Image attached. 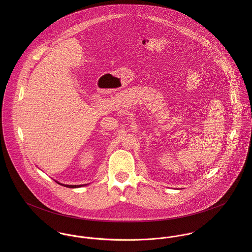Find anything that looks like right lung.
<instances>
[{
  "label": "right lung",
  "mask_w": 252,
  "mask_h": 252,
  "mask_svg": "<svg viewBox=\"0 0 252 252\" xmlns=\"http://www.w3.org/2000/svg\"><path fill=\"white\" fill-rule=\"evenodd\" d=\"M58 184L60 185H63L65 187H68V188H78V187H82V186H85V184H80V185H68V184H63V183H60L58 181H56Z\"/></svg>",
  "instance_id": "add662e5"
}]
</instances>
